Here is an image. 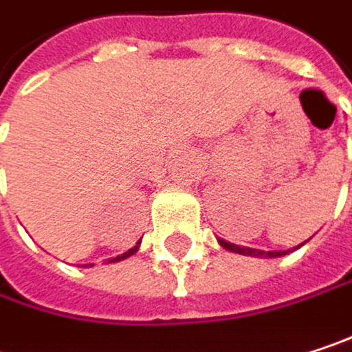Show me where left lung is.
<instances>
[{"mask_svg": "<svg viewBox=\"0 0 352 352\" xmlns=\"http://www.w3.org/2000/svg\"><path fill=\"white\" fill-rule=\"evenodd\" d=\"M306 243H308V241H306ZM306 243L294 246V248H287V250H258V248H250V246L234 245V243H228V241H222V239H218V245L222 246V248H226V250H230V252H239V254H245V256H265V258H275V256H283V254H287V252H292V250H298L300 246H304Z\"/></svg>", "mask_w": 352, "mask_h": 352, "instance_id": "left-lung-1", "label": "left lung"}]
</instances>
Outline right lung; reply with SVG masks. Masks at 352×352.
<instances>
[{
	"instance_id": "1",
	"label": "right lung",
	"mask_w": 352,
	"mask_h": 352,
	"mask_svg": "<svg viewBox=\"0 0 352 352\" xmlns=\"http://www.w3.org/2000/svg\"><path fill=\"white\" fill-rule=\"evenodd\" d=\"M138 246H140V243H136V246H132L130 250H126L124 254H118V256H113V258H109L107 263H118V261H124V258H128V256H132L136 250H138ZM83 267H87V265H83ZM91 267H94V263H91Z\"/></svg>"
}]
</instances>
